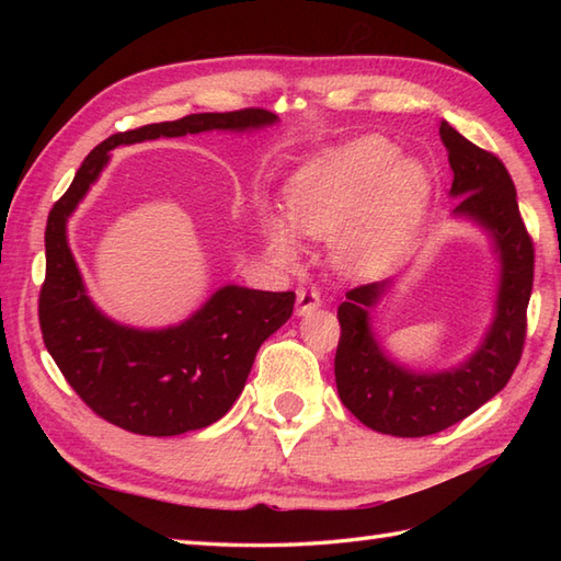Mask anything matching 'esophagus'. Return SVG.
<instances>
[{
  "label": "esophagus",
  "mask_w": 561,
  "mask_h": 561,
  "mask_svg": "<svg viewBox=\"0 0 561 561\" xmlns=\"http://www.w3.org/2000/svg\"><path fill=\"white\" fill-rule=\"evenodd\" d=\"M320 306V294L313 287H299L296 291V316H306Z\"/></svg>",
  "instance_id": "obj_1"
}]
</instances>
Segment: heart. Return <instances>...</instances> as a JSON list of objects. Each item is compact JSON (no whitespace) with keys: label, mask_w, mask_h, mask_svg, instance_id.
<instances>
[{"label":"heart","mask_w":561,"mask_h":561,"mask_svg":"<svg viewBox=\"0 0 561 561\" xmlns=\"http://www.w3.org/2000/svg\"><path fill=\"white\" fill-rule=\"evenodd\" d=\"M428 181L420 163L398 161L392 141L368 135L325 151L287 187V217L262 209L260 233L282 267L299 260L296 233L332 238L335 260L354 277L392 265L422 219Z\"/></svg>","instance_id":"1"}]
</instances>
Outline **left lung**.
Here are the masks:
<instances>
[{
	"label": "left lung",
	"instance_id": "obj_1",
	"mask_svg": "<svg viewBox=\"0 0 561 561\" xmlns=\"http://www.w3.org/2000/svg\"><path fill=\"white\" fill-rule=\"evenodd\" d=\"M453 171V214L478 221L494 238L502 262L496 316L484 342L468 362L440 374H416L380 350L368 308L388 284L374 282L347 291L337 318L342 335L335 354V383L344 408L380 434L416 438L458 424L502 390L520 362L526 344V311L533 291L535 248L520 219L516 185L506 165L448 123L438 125Z\"/></svg>",
	"mask_w": 561,
	"mask_h": 561
}]
</instances>
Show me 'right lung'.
<instances>
[{"label":"right lung","mask_w":561,"mask_h":561,"mask_svg":"<svg viewBox=\"0 0 561 561\" xmlns=\"http://www.w3.org/2000/svg\"><path fill=\"white\" fill-rule=\"evenodd\" d=\"M277 123L262 108L195 113L117 133L83 159L45 226V282L38 320L47 352L77 396L125 432L178 436L205 428L231 410L253 368L260 344L291 318L294 291L221 287L185 323L135 330L105 318L83 289L67 243V219L121 145Z\"/></svg>","instance_id":"right-lung-1"}]
</instances>
